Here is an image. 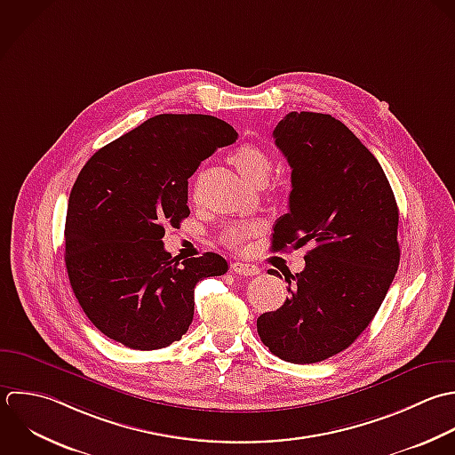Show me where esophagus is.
<instances>
[{
    "label": "esophagus",
    "instance_id": "obj_1",
    "mask_svg": "<svg viewBox=\"0 0 455 455\" xmlns=\"http://www.w3.org/2000/svg\"><path fill=\"white\" fill-rule=\"evenodd\" d=\"M232 271H234L235 275H241V276H255V275L260 273V269H259L257 266L246 264V262H239V260L232 264Z\"/></svg>",
    "mask_w": 455,
    "mask_h": 455
}]
</instances>
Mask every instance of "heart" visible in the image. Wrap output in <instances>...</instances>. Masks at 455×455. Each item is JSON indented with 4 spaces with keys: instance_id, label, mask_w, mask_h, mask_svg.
<instances>
[{
    "instance_id": "b5f03b06",
    "label": "heart",
    "mask_w": 455,
    "mask_h": 455,
    "mask_svg": "<svg viewBox=\"0 0 455 455\" xmlns=\"http://www.w3.org/2000/svg\"><path fill=\"white\" fill-rule=\"evenodd\" d=\"M230 159L239 170V173L255 186H262L269 179L275 166L271 154L257 143L239 145L232 152ZM260 230H262L260 223H234L223 230L221 243L228 248H241L250 237L257 235Z\"/></svg>"
}]
</instances>
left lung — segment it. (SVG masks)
<instances>
[{
    "mask_svg": "<svg viewBox=\"0 0 455 455\" xmlns=\"http://www.w3.org/2000/svg\"><path fill=\"white\" fill-rule=\"evenodd\" d=\"M273 138L292 191L271 250L308 251L305 269L285 275L291 298L262 314L257 331L278 358L317 363L347 349L378 314L401 260L399 207L374 154L331 115L292 111Z\"/></svg>",
    "mask_w": 455,
    "mask_h": 455,
    "instance_id": "left-lung-1",
    "label": "left lung"
}]
</instances>
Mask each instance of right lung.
<instances>
[{
  "mask_svg": "<svg viewBox=\"0 0 455 455\" xmlns=\"http://www.w3.org/2000/svg\"><path fill=\"white\" fill-rule=\"evenodd\" d=\"M237 140L211 115H156L97 150L79 172L67 207L65 266L83 312L108 339L138 351L188 331L195 285L228 271L218 253L179 262L164 227L189 216L188 179Z\"/></svg>",
  "mask_w": 455,
  "mask_h": 455,
  "instance_id": "add662e5",
  "label": "right lung"
}]
</instances>
